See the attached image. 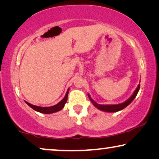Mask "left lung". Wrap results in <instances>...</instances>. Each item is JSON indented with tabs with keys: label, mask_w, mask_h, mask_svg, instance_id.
I'll return each instance as SVG.
<instances>
[{
	"label": "left lung",
	"mask_w": 159,
	"mask_h": 159,
	"mask_svg": "<svg viewBox=\"0 0 159 159\" xmlns=\"http://www.w3.org/2000/svg\"><path fill=\"white\" fill-rule=\"evenodd\" d=\"M140 84H138V88H136V90H134V92L133 94L131 97L129 98V99L127 100V101H126L125 102H124L122 103H120V104H116V105H100V104H98L97 103H95V102L93 101V100L91 98L90 95L88 94V97L90 100L92 102L93 105H94L95 107L97 108H98L99 110H101V111H106V112H116V111H119L120 110H122L125 108V107H127V106L129 105L132 103V101H133L134 99V98L136 97L137 94H138L139 90H140Z\"/></svg>",
	"instance_id": "1"
}]
</instances>
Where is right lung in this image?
Returning a JSON list of instances; mask_svg holds the SVG:
<instances>
[{
    "label": "right lung",
    "mask_w": 159,
    "mask_h": 159,
    "mask_svg": "<svg viewBox=\"0 0 159 159\" xmlns=\"http://www.w3.org/2000/svg\"><path fill=\"white\" fill-rule=\"evenodd\" d=\"M68 93H69V89H68V90H67L66 95H65V97L64 98H63L58 104H56V105H55V106H51V107H40V106H37L32 105V104L28 103V102H27V101H25V102H26V103H27V105L30 106V107H31L32 109L36 111L43 113V114H52V113L59 111L61 110L62 108L64 107L65 103H66L67 101Z\"/></svg>",
    "instance_id": "right-lung-1"
}]
</instances>
